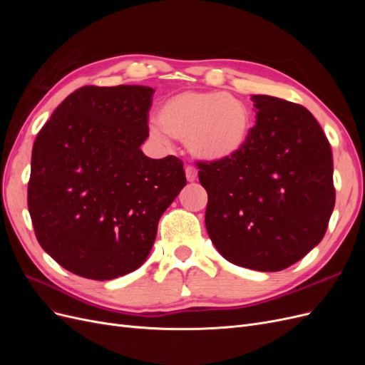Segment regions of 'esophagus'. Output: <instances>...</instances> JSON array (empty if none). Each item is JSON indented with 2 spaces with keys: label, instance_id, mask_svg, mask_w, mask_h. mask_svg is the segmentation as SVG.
Masks as SVG:
<instances>
[{
  "label": "esophagus",
  "instance_id": "obj_1",
  "mask_svg": "<svg viewBox=\"0 0 365 365\" xmlns=\"http://www.w3.org/2000/svg\"><path fill=\"white\" fill-rule=\"evenodd\" d=\"M185 178L189 182H193L197 178V170L193 168V165H187L185 168Z\"/></svg>",
  "mask_w": 365,
  "mask_h": 365
}]
</instances>
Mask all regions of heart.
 <instances>
[{"instance_id": "1", "label": "heart", "mask_w": 365, "mask_h": 365, "mask_svg": "<svg viewBox=\"0 0 365 365\" xmlns=\"http://www.w3.org/2000/svg\"><path fill=\"white\" fill-rule=\"evenodd\" d=\"M158 123L149 130L157 141H185L192 155L205 161H225L245 149L252 114L240 98L217 91H184L165 98Z\"/></svg>"}]
</instances>
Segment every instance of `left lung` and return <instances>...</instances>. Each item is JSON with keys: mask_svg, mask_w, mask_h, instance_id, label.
I'll return each instance as SVG.
<instances>
[{"mask_svg": "<svg viewBox=\"0 0 365 365\" xmlns=\"http://www.w3.org/2000/svg\"><path fill=\"white\" fill-rule=\"evenodd\" d=\"M251 101L257 114L245 149L196 163L208 195L205 227L228 262L282 271L326 235L335 207L332 149L304 106L271 96Z\"/></svg>", "mask_w": 365, "mask_h": 365, "instance_id": "8db88e82", "label": "left lung"}]
</instances>
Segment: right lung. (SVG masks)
<instances>
[{
	"label": "right lung",
	"instance_id": "right-lung-1",
	"mask_svg": "<svg viewBox=\"0 0 365 365\" xmlns=\"http://www.w3.org/2000/svg\"><path fill=\"white\" fill-rule=\"evenodd\" d=\"M153 93L82 86L33 145L27 204L36 239L81 277L111 280L141 267L161 215L187 182L180 158L152 160L140 149Z\"/></svg>",
	"mask_w": 365,
	"mask_h": 365
}]
</instances>
